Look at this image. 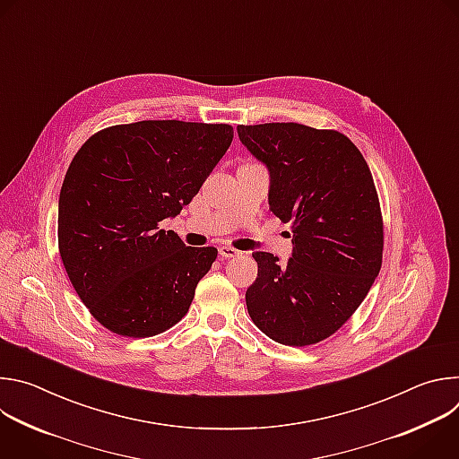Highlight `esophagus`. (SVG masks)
<instances>
[{
  "label": "esophagus",
  "instance_id": "1",
  "mask_svg": "<svg viewBox=\"0 0 459 459\" xmlns=\"http://www.w3.org/2000/svg\"><path fill=\"white\" fill-rule=\"evenodd\" d=\"M241 252L238 250V248H234V247H229V245H221L220 247V255L221 257H236V255H239Z\"/></svg>",
  "mask_w": 459,
  "mask_h": 459
}]
</instances>
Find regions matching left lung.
<instances>
[{
    "instance_id": "1",
    "label": "left lung",
    "mask_w": 459,
    "mask_h": 459,
    "mask_svg": "<svg viewBox=\"0 0 459 459\" xmlns=\"http://www.w3.org/2000/svg\"><path fill=\"white\" fill-rule=\"evenodd\" d=\"M241 143L271 172L269 205L292 223V257L254 252L257 278L247 310L257 329L289 345H314L336 331L381 269L383 218L370 169L338 130L301 123L238 125Z\"/></svg>"
}]
</instances>
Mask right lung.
Instances as JSON below:
<instances>
[{
	"label": "right lung",
	"mask_w": 459,
	"mask_h": 459,
	"mask_svg": "<svg viewBox=\"0 0 459 459\" xmlns=\"http://www.w3.org/2000/svg\"><path fill=\"white\" fill-rule=\"evenodd\" d=\"M232 138L227 123L149 119L107 126L76 152L59 192L57 247L110 333L151 338L188 312L218 248L185 247L160 221L192 202Z\"/></svg>",
	"instance_id": "add662e5"
}]
</instances>
